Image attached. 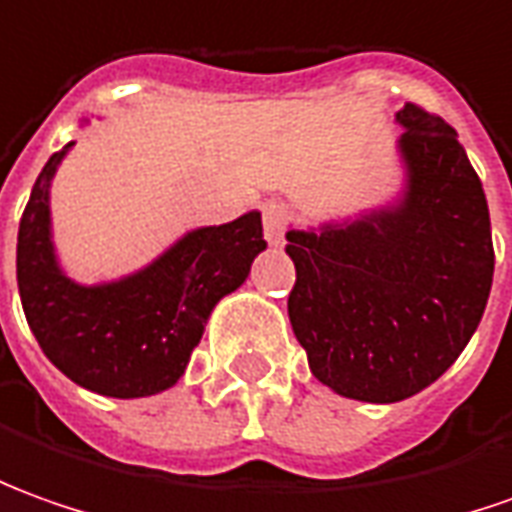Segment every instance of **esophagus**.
<instances>
[{"label":"esophagus","mask_w":512,"mask_h":512,"mask_svg":"<svg viewBox=\"0 0 512 512\" xmlns=\"http://www.w3.org/2000/svg\"><path fill=\"white\" fill-rule=\"evenodd\" d=\"M263 232L269 246H283L285 241V210L277 201H266L263 204Z\"/></svg>","instance_id":"esophagus-1"}]
</instances>
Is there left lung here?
<instances>
[{
	"instance_id": "obj_1",
	"label": "left lung",
	"mask_w": 512,
	"mask_h": 512,
	"mask_svg": "<svg viewBox=\"0 0 512 512\" xmlns=\"http://www.w3.org/2000/svg\"><path fill=\"white\" fill-rule=\"evenodd\" d=\"M403 184L353 218L291 227L288 319L311 373L342 398L395 403L434 384L471 342L493 283L488 198L457 131L406 103Z\"/></svg>"
}]
</instances>
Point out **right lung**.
I'll use <instances>...</instances> for the list:
<instances>
[{
	"label": "right lung",
	"instance_id": "obj_1",
	"mask_svg": "<svg viewBox=\"0 0 512 512\" xmlns=\"http://www.w3.org/2000/svg\"><path fill=\"white\" fill-rule=\"evenodd\" d=\"M72 145L38 173L19 224L16 280L27 325L78 387L109 398L159 395L184 375L212 308L246 283L266 249L260 212L190 229L148 266L83 285L66 274L52 241V179Z\"/></svg>",
	"mask_w": 512,
	"mask_h": 512
}]
</instances>
